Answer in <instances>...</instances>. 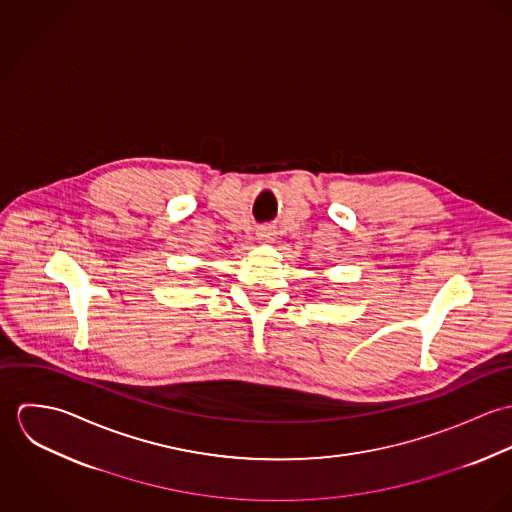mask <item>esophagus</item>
Returning <instances> with one entry per match:
<instances>
[{"instance_id": "1", "label": "esophagus", "mask_w": 512, "mask_h": 512, "mask_svg": "<svg viewBox=\"0 0 512 512\" xmlns=\"http://www.w3.org/2000/svg\"><path fill=\"white\" fill-rule=\"evenodd\" d=\"M274 236H276V230H274L272 226H262V228H258V238H260V240L270 242Z\"/></svg>"}]
</instances>
